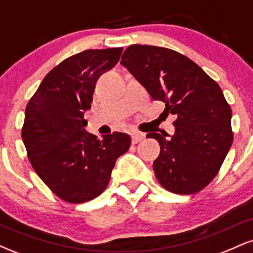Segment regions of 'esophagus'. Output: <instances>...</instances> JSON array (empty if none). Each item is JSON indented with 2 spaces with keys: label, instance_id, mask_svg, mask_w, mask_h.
<instances>
[{
  "label": "esophagus",
  "instance_id": "34e87169",
  "mask_svg": "<svg viewBox=\"0 0 253 253\" xmlns=\"http://www.w3.org/2000/svg\"><path fill=\"white\" fill-rule=\"evenodd\" d=\"M144 138H145V135L143 134V133H133V134H132V143L133 144L139 143V141L143 140Z\"/></svg>",
  "mask_w": 253,
  "mask_h": 253
}]
</instances>
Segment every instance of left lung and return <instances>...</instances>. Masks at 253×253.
Wrapping results in <instances>:
<instances>
[{
  "label": "left lung",
  "mask_w": 253,
  "mask_h": 253,
  "mask_svg": "<svg viewBox=\"0 0 253 253\" xmlns=\"http://www.w3.org/2000/svg\"><path fill=\"white\" fill-rule=\"evenodd\" d=\"M121 64L176 117L175 134L155 138L161 153L153 163L164 189L189 195L215 178L233 143L232 110L221 88L193 60L170 48L130 45Z\"/></svg>",
  "instance_id": "1"
}]
</instances>
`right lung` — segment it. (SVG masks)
Masks as SVG:
<instances>
[{"label": "right lung", "instance_id": "add662e5", "mask_svg": "<svg viewBox=\"0 0 253 253\" xmlns=\"http://www.w3.org/2000/svg\"><path fill=\"white\" fill-rule=\"evenodd\" d=\"M123 47L86 50L66 58L46 75L26 106L21 129L28 161L54 195L83 203L102 194L130 136L86 133L97 78L120 59Z\"/></svg>", "mask_w": 253, "mask_h": 253}]
</instances>
